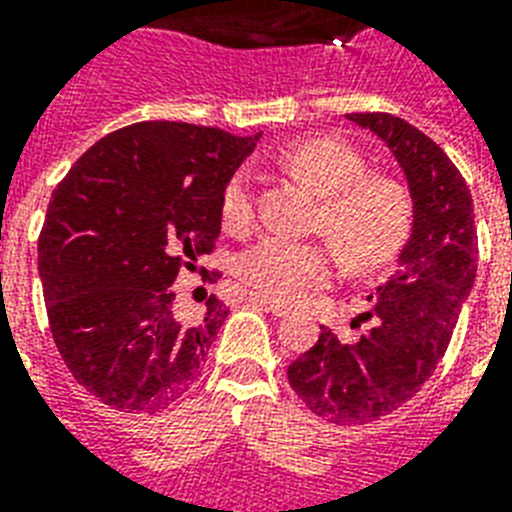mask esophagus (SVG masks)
<instances>
[{
	"mask_svg": "<svg viewBox=\"0 0 512 512\" xmlns=\"http://www.w3.org/2000/svg\"><path fill=\"white\" fill-rule=\"evenodd\" d=\"M249 303L263 305L265 311H271L273 316H287V313H292V311H289V308H287V305L276 303V300H271V297H265V295H249Z\"/></svg>",
	"mask_w": 512,
	"mask_h": 512,
	"instance_id": "obj_1",
	"label": "esophagus"
}]
</instances>
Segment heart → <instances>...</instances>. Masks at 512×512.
Here are the masks:
<instances>
[{
    "instance_id": "b5f03b06",
    "label": "heart",
    "mask_w": 512,
    "mask_h": 512,
    "mask_svg": "<svg viewBox=\"0 0 512 512\" xmlns=\"http://www.w3.org/2000/svg\"><path fill=\"white\" fill-rule=\"evenodd\" d=\"M281 162L324 196L321 231H327L356 265H380L396 255L409 233V201L388 177L366 175L356 148L337 138H308L281 154ZM228 231H247L255 220V177L239 170L220 201ZM342 260L329 241L268 236L241 257V279L276 303L300 305L340 276Z\"/></svg>"
}]
</instances>
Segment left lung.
<instances>
[{
  "mask_svg": "<svg viewBox=\"0 0 512 512\" xmlns=\"http://www.w3.org/2000/svg\"><path fill=\"white\" fill-rule=\"evenodd\" d=\"M390 148L412 199V233L396 268L374 289V327L319 342L287 369L305 406L335 425H364L396 412L436 372L476 281V212L460 170L414 124L390 114H345Z\"/></svg>",
  "mask_w": 512,
  "mask_h": 512,
  "instance_id": "obj_1",
  "label": "left lung"
}]
</instances>
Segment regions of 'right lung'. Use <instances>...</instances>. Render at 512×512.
Here are the masks:
<instances>
[{"label":"right lung","mask_w":512,"mask_h":512,"mask_svg":"<svg viewBox=\"0 0 512 512\" xmlns=\"http://www.w3.org/2000/svg\"><path fill=\"white\" fill-rule=\"evenodd\" d=\"M260 135L140 122L98 140L52 193L39 279L60 356L119 412L154 414L191 388L228 308L175 316L180 268L220 236V201Z\"/></svg>","instance_id":"add662e5"}]
</instances>
